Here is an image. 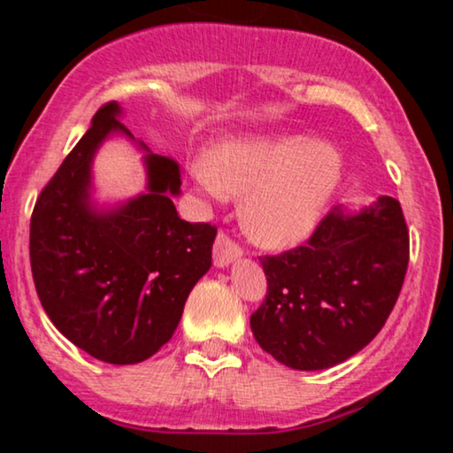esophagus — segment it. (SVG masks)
Returning <instances> with one entry per match:
<instances>
[{"label":"esophagus","instance_id":"esophagus-1","mask_svg":"<svg viewBox=\"0 0 453 453\" xmlns=\"http://www.w3.org/2000/svg\"><path fill=\"white\" fill-rule=\"evenodd\" d=\"M241 253H243V250H241L226 233L220 231L219 237L214 241V264L219 265V268H225V265L231 264L233 259L241 257Z\"/></svg>","mask_w":453,"mask_h":453}]
</instances>
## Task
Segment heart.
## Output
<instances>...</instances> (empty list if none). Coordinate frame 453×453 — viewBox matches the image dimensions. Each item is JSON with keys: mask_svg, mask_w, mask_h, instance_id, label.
<instances>
[{"mask_svg": "<svg viewBox=\"0 0 453 453\" xmlns=\"http://www.w3.org/2000/svg\"><path fill=\"white\" fill-rule=\"evenodd\" d=\"M212 196L242 197L245 233L264 247H290L307 239L342 179V154L327 142L303 135L226 140L197 169Z\"/></svg>", "mask_w": 453, "mask_h": 453, "instance_id": "heart-1", "label": "heart"}]
</instances>
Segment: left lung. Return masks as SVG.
Instances as JSON below:
<instances>
[{
	"mask_svg": "<svg viewBox=\"0 0 453 453\" xmlns=\"http://www.w3.org/2000/svg\"><path fill=\"white\" fill-rule=\"evenodd\" d=\"M411 239L398 200L358 214L327 212L305 245L262 256L268 293L251 315L257 344L276 361L319 371L365 349L404 284Z\"/></svg>",
	"mask_w": 453,
	"mask_h": 453,
	"instance_id": "1",
	"label": "left lung"
}]
</instances>
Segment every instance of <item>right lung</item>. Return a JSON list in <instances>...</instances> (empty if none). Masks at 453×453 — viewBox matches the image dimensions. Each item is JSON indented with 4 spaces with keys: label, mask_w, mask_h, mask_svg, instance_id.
Returning <instances> with one entry per match:
<instances>
[{
    "label": "right lung",
    "mask_w": 453,
    "mask_h": 453,
    "mask_svg": "<svg viewBox=\"0 0 453 453\" xmlns=\"http://www.w3.org/2000/svg\"><path fill=\"white\" fill-rule=\"evenodd\" d=\"M119 113L115 101L96 111L36 197L30 270L42 309L70 342L98 361L134 365L175 334L188 295L212 265L216 226L179 219L171 196L181 188V169L150 152L148 194L111 212L92 210L96 148L111 132L134 138Z\"/></svg>",
    "instance_id": "add662e5"
}]
</instances>
